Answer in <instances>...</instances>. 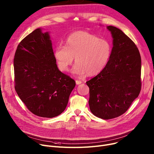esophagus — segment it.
<instances>
[{
	"label": "esophagus",
	"instance_id": "obj_1",
	"mask_svg": "<svg viewBox=\"0 0 154 154\" xmlns=\"http://www.w3.org/2000/svg\"><path fill=\"white\" fill-rule=\"evenodd\" d=\"M75 82H76V84H77V85L82 84V81H81V80H76Z\"/></svg>",
	"mask_w": 154,
	"mask_h": 154
}]
</instances>
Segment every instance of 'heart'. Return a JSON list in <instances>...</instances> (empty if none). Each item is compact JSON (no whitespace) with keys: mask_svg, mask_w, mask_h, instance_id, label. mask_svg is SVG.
<instances>
[{"mask_svg":"<svg viewBox=\"0 0 154 154\" xmlns=\"http://www.w3.org/2000/svg\"><path fill=\"white\" fill-rule=\"evenodd\" d=\"M111 54L108 40L85 31L74 32L67 38L66 46L59 45L54 51L58 67L62 72L69 70L75 57L72 72L79 76L98 74L106 67Z\"/></svg>","mask_w":154,"mask_h":154,"instance_id":"heart-1","label":"heart"}]
</instances>
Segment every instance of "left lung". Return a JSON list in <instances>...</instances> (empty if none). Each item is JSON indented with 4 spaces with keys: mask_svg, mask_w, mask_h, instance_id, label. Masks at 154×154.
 I'll return each instance as SVG.
<instances>
[{
    "mask_svg": "<svg viewBox=\"0 0 154 154\" xmlns=\"http://www.w3.org/2000/svg\"><path fill=\"white\" fill-rule=\"evenodd\" d=\"M113 48L106 66L86 82L92 114L108 120L124 114L141 91V57L135 43L119 29L108 26Z\"/></svg>",
    "mask_w": 154,
    "mask_h": 154,
    "instance_id": "8db88e82",
    "label": "left lung"
}]
</instances>
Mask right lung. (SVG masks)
Listing matches in <instances>:
<instances>
[{"label": "right lung", "instance_id": "1", "mask_svg": "<svg viewBox=\"0 0 154 154\" xmlns=\"http://www.w3.org/2000/svg\"><path fill=\"white\" fill-rule=\"evenodd\" d=\"M14 68L15 91L32 114L52 118L66 109L75 82L57 66L48 32L37 29L21 40Z\"/></svg>", "mask_w": 154, "mask_h": 154}]
</instances>
